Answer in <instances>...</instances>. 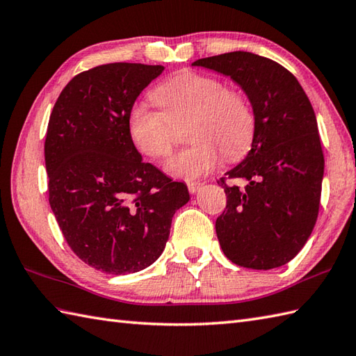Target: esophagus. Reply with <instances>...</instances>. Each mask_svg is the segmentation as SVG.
I'll return each mask as SVG.
<instances>
[{"instance_id":"obj_1","label":"esophagus","mask_w":356,"mask_h":356,"mask_svg":"<svg viewBox=\"0 0 356 356\" xmlns=\"http://www.w3.org/2000/svg\"><path fill=\"white\" fill-rule=\"evenodd\" d=\"M202 187V183H200V181H193V183H187V188L188 192L191 193H196L200 191V188Z\"/></svg>"}]
</instances>
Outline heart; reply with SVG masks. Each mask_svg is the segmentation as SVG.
I'll list each match as a JSON object with an SVG mask.
<instances>
[{
    "mask_svg": "<svg viewBox=\"0 0 356 356\" xmlns=\"http://www.w3.org/2000/svg\"><path fill=\"white\" fill-rule=\"evenodd\" d=\"M161 111L134 105L128 131L138 152L152 160L169 156L175 146V128L192 117L188 126L191 147L168 161L173 177L195 179L207 175L225 158L239 161L250 152L256 136V113L250 99L228 88L220 79L184 70L170 76L152 91Z\"/></svg>",
    "mask_w": 356,
    "mask_h": 356,
    "instance_id": "1",
    "label": "heart"
}]
</instances>
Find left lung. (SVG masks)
<instances>
[{
  "instance_id": "8db88e82",
  "label": "left lung",
  "mask_w": 356,
  "mask_h": 356,
  "mask_svg": "<svg viewBox=\"0 0 356 356\" xmlns=\"http://www.w3.org/2000/svg\"><path fill=\"white\" fill-rule=\"evenodd\" d=\"M192 65L230 76L256 113V136L247 158L227 172V205L216 219L224 254L251 270L288 264L303 248L318 216L325 172L317 118L294 74L248 51L195 60ZM247 179L248 186L227 185Z\"/></svg>"
}]
</instances>
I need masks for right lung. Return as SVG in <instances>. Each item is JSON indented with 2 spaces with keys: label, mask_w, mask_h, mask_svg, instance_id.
<instances>
[{
  "label": "right lung",
  "mask_w": 356,
  "mask_h": 356,
  "mask_svg": "<svg viewBox=\"0 0 356 356\" xmlns=\"http://www.w3.org/2000/svg\"><path fill=\"white\" fill-rule=\"evenodd\" d=\"M163 70L115 62L82 71L50 114L44 145L50 207L68 247L102 273L152 265L173 215L191 198L184 183L141 160L128 131L136 99Z\"/></svg>",
  "instance_id": "obj_1"
}]
</instances>
